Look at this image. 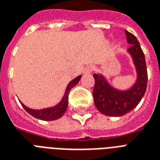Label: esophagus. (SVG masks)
<instances>
[{"label":"esophagus","mask_w":160,"mask_h":160,"mask_svg":"<svg viewBox=\"0 0 160 160\" xmlns=\"http://www.w3.org/2000/svg\"><path fill=\"white\" fill-rule=\"evenodd\" d=\"M93 71V67L92 65H88L85 67L83 70V73L84 74H89Z\"/></svg>","instance_id":"esophagus-1"}]
</instances>
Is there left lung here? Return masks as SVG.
I'll return each mask as SVG.
<instances>
[{
  "instance_id": "1",
  "label": "left lung",
  "mask_w": 160,
  "mask_h": 160,
  "mask_svg": "<svg viewBox=\"0 0 160 160\" xmlns=\"http://www.w3.org/2000/svg\"><path fill=\"white\" fill-rule=\"evenodd\" d=\"M126 40L131 47L127 53L131 56L136 79L127 89H118L101 73H94L95 86L93 89V99L98 110L108 116H121L136 107L145 95L147 88L146 63L145 54L136 37L125 30Z\"/></svg>"
}]
</instances>
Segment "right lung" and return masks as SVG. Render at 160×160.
I'll return each mask as SVG.
<instances>
[{
    "label": "right lung",
    "instance_id": "right-lung-1",
    "mask_svg": "<svg viewBox=\"0 0 160 160\" xmlns=\"http://www.w3.org/2000/svg\"><path fill=\"white\" fill-rule=\"evenodd\" d=\"M82 78V75H79L74 79H72V81L70 82L68 84L65 92L62 96V99L58 102V104L54 105L53 107H47V108H44V109H31L26 107L25 105H24L22 102H20L22 107H24V109L29 113V115H31L32 116H34L36 119L39 120H42V121H55L58 120L60 117H62V115L64 114L66 110L68 108V94H69L70 90L73 88L74 86H76L77 84L78 83V82L80 81V79Z\"/></svg>",
    "mask_w": 160,
    "mask_h": 160
}]
</instances>
